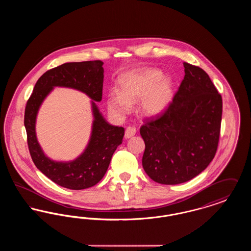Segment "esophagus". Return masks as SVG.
<instances>
[{"instance_id": "1", "label": "esophagus", "mask_w": 251, "mask_h": 251, "mask_svg": "<svg viewBox=\"0 0 251 251\" xmlns=\"http://www.w3.org/2000/svg\"><path fill=\"white\" fill-rule=\"evenodd\" d=\"M135 132H136V130H135L134 128H132V127H128V128L126 129V131H125V135H124V137H125L126 139H129V138H131V137H132V136L135 134Z\"/></svg>"}]
</instances>
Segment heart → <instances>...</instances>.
I'll list each match as a JSON object with an SVG mask.
<instances>
[{"label": "heart", "instance_id": "1", "mask_svg": "<svg viewBox=\"0 0 251 251\" xmlns=\"http://www.w3.org/2000/svg\"><path fill=\"white\" fill-rule=\"evenodd\" d=\"M120 92L108 94V110L115 116L123 118L130 105L139 100V111L147 117L162 114L173 98V85L169 77H162L157 70H138L123 74L120 79Z\"/></svg>", "mask_w": 251, "mask_h": 251}]
</instances>
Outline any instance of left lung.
I'll return each instance as SVG.
<instances>
[{
    "label": "left lung",
    "mask_w": 251,
    "mask_h": 251,
    "mask_svg": "<svg viewBox=\"0 0 251 251\" xmlns=\"http://www.w3.org/2000/svg\"><path fill=\"white\" fill-rule=\"evenodd\" d=\"M183 67L185 75L172 102L140 128L144 170L162 184H179L201 173L219 141L221 95L202 69L186 62Z\"/></svg>",
    "instance_id": "8db88e82"
}]
</instances>
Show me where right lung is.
Returning <instances> with one entry per match:
<instances>
[{
    "label": "right lung",
    "instance_id": "right-lung-1",
    "mask_svg": "<svg viewBox=\"0 0 251 251\" xmlns=\"http://www.w3.org/2000/svg\"><path fill=\"white\" fill-rule=\"evenodd\" d=\"M102 65L103 62L100 60L72 62L50 70L37 80L34 91L26 103L24 126L32 160L46 177L68 189L89 188L103 178L112 156L122 143L124 128L109 124L99 111L95 102L92 101L95 120L87 149L73 161L56 162L44 154L37 142L36 115L41 103L54 86L77 89L96 101H100L104 72Z\"/></svg>",
    "mask_w": 251,
    "mask_h": 251
}]
</instances>
